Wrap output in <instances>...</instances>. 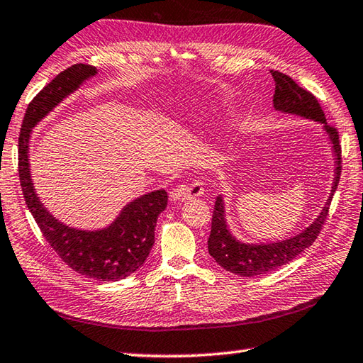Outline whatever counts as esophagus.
Segmentation results:
<instances>
[{"instance_id":"obj_1","label":"esophagus","mask_w":363,"mask_h":363,"mask_svg":"<svg viewBox=\"0 0 363 363\" xmlns=\"http://www.w3.org/2000/svg\"><path fill=\"white\" fill-rule=\"evenodd\" d=\"M203 194V186L202 183L199 180H192L191 183L186 184H180V186H177L172 192H171V201H182V202H186L189 199H196V197H201Z\"/></svg>"}]
</instances>
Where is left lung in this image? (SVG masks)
Segmentation results:
<instances>
[{
  "label": "left lung",
  "mask_w": 363,
  "mask_h": 363,
  "mask_svg": "<svg viewBox=\"0 0 363 363\" xmlns=\"http://www.w3.org/2000/svg\"><path fill=\"white\" fill-rule=\"evenodd\" d=\"M271 75L276 81L274 100H272L274 101V108L286 114H296L304 117V119L323 123L324 131L328 133L329 140L332 143L337 167L330 197L328 199L320 216L306 230L284 241L269 244H246L238 241L227 227L223 197H216L211 219V232L208 238V252L225 271L242 277H254L274 271L280 268V266L290 263L299 254L304 252L308 246H312L321 232L324 220L328 218L332 196H334L338 186L340 172H342V145H340L338 131L337 128L328 125L326 116H324V111L315 99V95L296 84L290 77L282 72L271 70Z\"/></svg>",
  "instance_id": "left-lung-1"
}]
</instances>
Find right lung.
<instances>
[{
  "label": "right lung",
  "mask_w": 363,
  "mask_h": 363,
  "mask_svg": "<svg viewBox=\"0 0 363 363\" xmlns=\"http://www.w3.org/2000/svg\"><path fill=\"white\" fill-rule=\"evenodd\" d=\"M97 69L75 64L48 83L28 105L18 138V177L25 202L42 235L61 260L81 276L100 282L128 277L144 264L155 242V227L167 206V192L153 191L123 206L113 224L101 230H78L51 216L37 197L29 174L28 147L31 131L51 109L94 77Z\"/></svg>",
  "instance_id": "obj_1"
}]
</instances>
